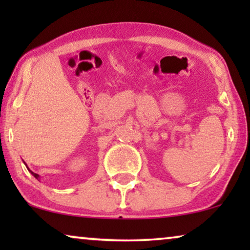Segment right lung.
Instances as JSON below:
<instances>
[{
	"label": "right lung",
	"mask_w": 250,
	"mask_h": 250,
	"mask_svg": "<svg viewBox=\"0 0 250 250\" xmlns=\"http://www.w3.org/2000/svg\"><path fill=\"white\" fill-rule=\"evenodd\" d=\"M25 165H26V164H25ZM27 168H28V167H27ZM28 170H29V172H30V173H32V174H33V176H34V177H35V179H37V180H40V175H39V174H36V173H34V172H32V170H30L29 168H28Z\"/></svg>",
	"instance_id": "obj_1"
}]
</instances>
